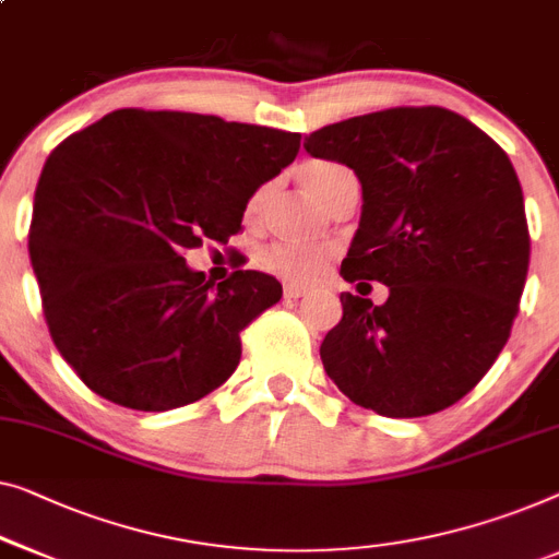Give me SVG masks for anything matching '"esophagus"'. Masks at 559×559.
<instances>
[{
    "instance_id": "1",
    "label": "esophagus",
    "mask_w": 559,
    "mask_h": 559,
    "mask_svg": "<svg viewBox=\"0 0 559 559\" xmlns=\"http://www.w3.org/2000/svg\"><path fill=\"white\" fill-rule=\"evenodd\" d=\"M307 289L299 287V285H285V299H299L305 297Z\"/></svg>"
}]
</instances>
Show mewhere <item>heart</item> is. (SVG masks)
I'll return each mask as SVG.
<instances>
[{"label":"heart","instance_id":"heart-1","mask_svg":"<svg viewBox=\"0 0 559 559\" xmlns=\"http://www.w3.org/2000/svg\"><path fill=\"white\" fill-rule=\"evenodd\" d=\"M299 181L307 191L312 193L320 204L330 206L343 193L347 186L358 183L350 168L337 164V160L312 158L305 160L297 168ZM266 191L257 189L247 201V216H257L264 204ZM333 260V249L328 247H305V245H285V241H274L260 252V264L266 272L277 274V277L295 282V285H310L325 272V266Z\"/></svg>","mask_w":559,"mask_h":559}]
</instances>
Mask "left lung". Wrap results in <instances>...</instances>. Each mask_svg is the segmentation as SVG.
<instances>
[{"mask_svg":"<svg viewBox=\"0 0 559 559\" xmlns=\"http://www.w3.org/2000/svg\"><path fill=\"white\" fill-rule=\"evenodd\" d=\"M305 151L353 168L362 186L343 280L388 287L383 305L340 295L343 320L320 345L325 373L388 418L454 406L495 366L527 282L530 229L512 160L439 105L340 120L310 133Z\"/></svg>","mask_w":559,"mask_h":559,"instance_id":"obj_1","label":"left lung"}]
</instances>
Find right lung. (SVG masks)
Segmentation results:
<instances>
[{"label":"right lung","instance_id":"add662e5","mask_svg":"<svg viewBox=\"0 0 559 559\" xmlns=\"http://www.w3.org/2000/svg\"><path fill=\"white\" fill-rule=\"evenodd\" d=\"M299 139L219 116L120 108L50 153L29 260L52 343L93 393L171 411L237 370L241 330L280 302L282 285L237 270L214 287L183 254L239 234L249 197L293 164Z\"/></svg>","mask_w":559,"mask_h":559}]
</instances>
